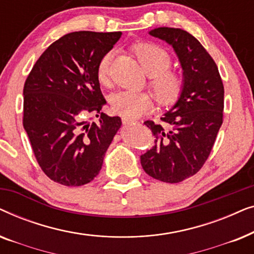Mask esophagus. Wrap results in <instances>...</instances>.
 Here are the masks:
<instances>
[{"label":"esophagus","mask_w":254,"mask_h":254,"mask_svg":"<svg viewBox=\"0 0 254 254\" xmlns=\"http://www.w3.org/2000/svg\"><path fill=\"white\" fill-rule=\"evenodd\" d=\"M134 123V120H131V119H129V118H123V124H124V126H129V125H131Z\"/></svg>","instance_id":"obj_1"}]
</instances>
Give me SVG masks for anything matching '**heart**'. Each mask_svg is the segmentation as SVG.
<instances>
[{
	"instance_id": "obj_1",
	"label": "heart",
	"mask_w": 254,
	"mask_h": 254,
	"mask_svg": "<svg viewBox=\"0 0 254 254\" xmlns=\"http://www.w3.org/2000/svg\"><path fill=\"white\" fill-rule=\"evenodd\" d=\"M148 76L156 100L161 106L169 107L178 102L185 88V77L178 71L170 70L172 59L164 48L156 44L140 43L133 48ZM113 53L109 52L100 59L97 67V78L100 84H110V67ZM116 113L135 119L148 112L154 105V97L144 91H119L111 98Z\"/></svg>"
}]
</instances>
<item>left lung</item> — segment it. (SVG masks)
Listing matches in <instances>:
<instances>
[{"label": "left lung", "instance_id": "1", "mask_svg": "<svg viewBox=\"0 0 254 254\" xmlns=\"http://www.w3.org/2000/svg\"><path fill=\"white\" fill-rule=\"evenodd\" d=\"M178 55L185 77L182 97L161 118L163 124L147 120L155 145L141 156L147 175L176 184L200 171L223 123L224 86L213 58L192 34L175 27L151 30Z\"/></svg>", "mask_w": 254, "mask_h": 254}]
</instances>
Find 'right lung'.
Wrapping results in <instances>:
<instances>
[{
    "label": "right lung",
    "instance_id": "1",
    "mask_svg": "<svg viewBox=\"0 0 254 254\" xmlns=\"http://www.w3.org/2000/svg\"><path fill=\"white\" fill-rule=\"evenodd\" d=\"M121 32L79 31L54 41L34 64L24 84L23 126L45 175L68 187L98 176L104 156L120 129L119 117L102 112L97 67ZM100 116L98 124L90 123Z\"/></svg>",
    "mask_w": 254,
    "mask_h": 254
}]
</instances>
